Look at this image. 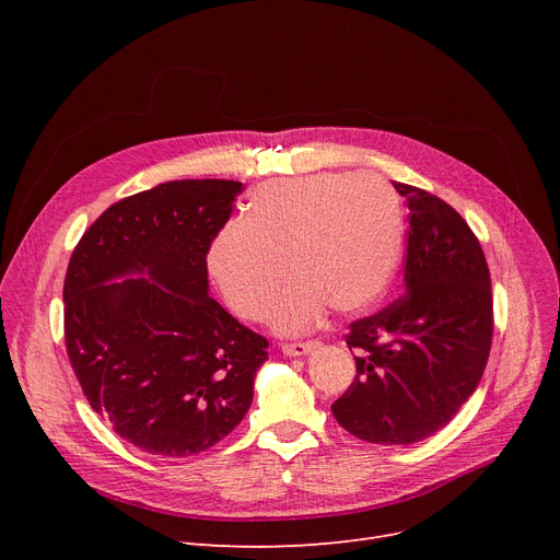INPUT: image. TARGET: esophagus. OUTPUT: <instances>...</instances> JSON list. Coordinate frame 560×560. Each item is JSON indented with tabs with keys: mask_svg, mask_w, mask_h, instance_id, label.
<instances>
[{
	"mask_svg": "<svg viewBox=\"0 0 560 560\" xmlns=\"http://www.w3.org/2000/svg\"><path fill=\"white\" fill-rule=\"evenodd\" d=\"M317 345H319L317 340H300V342H283L281 349H283V354H288V357H304V354H308V351H313Z\"/></svg>",
	"mask_w": 560,
	"mask_h": 560,
	"instance_id": "obj_1",
	"label": "esophagus"
}]
</instances>
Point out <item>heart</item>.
I'll return each instance as SVG.
<instances>
[{"mask_svg":"<svg viewBox=\"0 0 560 560\" xmlns=\"http://www.w3.org/2000/svg\"><path fill=\"white\" fill-rule=\"evenodd\" d=\"M401 254V211L395 190L376 174H308L258 186L245 220L218 229L206 265L231 311L256 322L270 308L283 334L325 317L361 313L384 295Z\"/></svg>","mask_w":560,"mask_h":560,"instance_id":"1","label":"heart"}]
</instances>
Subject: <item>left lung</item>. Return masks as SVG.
Listing matches in <instances>:
<instances>
[{
	"label": "left lung",
	"instance_id": "left-lung-1",
	"mask_svg": "<svg viewBox=\"0 0 560 560\" xmlns=\"http://www.w3.org/2000/svg\"><path fill=\"white\" fill-rule=\"evenodd\" d=\"M408 201L406 292L349 325L357 376L331 404L365 443L413 445L454 420L492 345V288L481 243L440 197L393 184Z\"/></svg>",
	"mask_w": 560,
	"mask_h": 560
}]
</instances>
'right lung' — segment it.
<instances>
[{"mask_svg": "<svg viewBox=\"0 0 560 560\" xmlns=\"http://www.w3.org/2000/svg\"><path fill=\"white\" fill-rule=\"evenodd\" d=\"M243 184L167 182L88 226L63 283L70 365L91 406L142 452L213 447L252 406L268 338L209 298L206 252ZM147 271L150 280L110 282Z\"/></svg>", "mask_w": 560, "mask_h": 560, "instance_id": "obj_1", "label": "right lung"}]
</instances>
